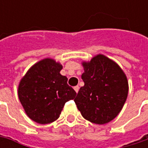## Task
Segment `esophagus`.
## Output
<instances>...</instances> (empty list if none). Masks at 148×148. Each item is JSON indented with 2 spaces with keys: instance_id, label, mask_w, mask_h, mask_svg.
I'll return each instance as SVG.
<instances>
[{
  "instance_id": "esophagus-1",
  "label": "esophagus",
  "mask_w": 148,
  "mask_h": 148,
  "mask_svg": "<svg viewBox=\"0 0 148 148\" xmlns=\"http://www.w3.org/2000/svg\"><path fill=\"white\" fill-rule=\"evenodd\" d=\"M74 90H75V91L77 93V92H78V90H79V86H75V87H74Z\"/></svg>"
}]
</instances>
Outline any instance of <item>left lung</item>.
Segmentation results:
<instances>
[{"label": "left lung", "instance_id": "8db88e82", "mask_svg": "<svg viewBox=\"0 0 148 148\" xmlns=\"http://www.w3.org/2000/svg\"><path fill=\"white\" fill-rule=\"evenodd\" d=\"M85 83L74 99L84 119L96 124L110 122L119 114L128 92L126 75L113 60L102 54L83 62Z\"/></svg>", "mask_w": 148, "mask_h": 148}]
</instances>
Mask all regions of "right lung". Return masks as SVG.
Segmentation results:
<instances>
[{"mask_svg":"<svg viewBox=\"0 0 148 148\" xmlns=\"http://www.w3.org/2000/svg\"><path fill=\"white\" fill-rule=\"evenodd\" d=\"M62 66L51 58L35 63L20 81L18 95L27 115L34 122L46 124L58 119L66 102L77 95L62 76Z\"/></svg>","mask_w":148,"mask_h":148,"instance_id":"1","label":"right lung"}]
</instances>
